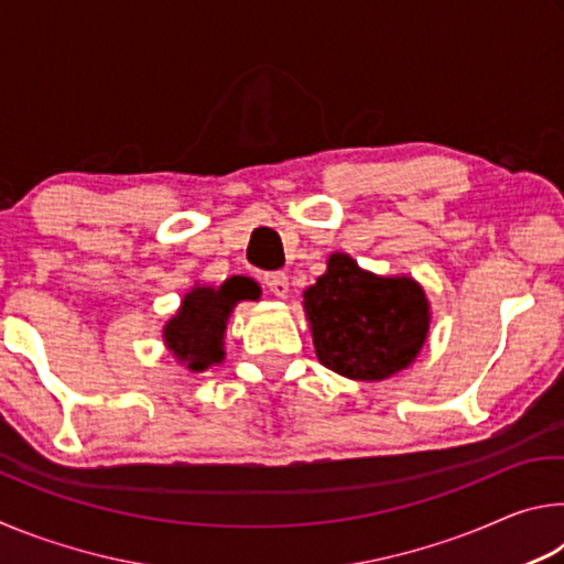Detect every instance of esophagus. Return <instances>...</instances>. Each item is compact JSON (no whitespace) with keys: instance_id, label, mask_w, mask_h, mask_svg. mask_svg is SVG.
I'll use <instances>...</instances> for the list:
<instances>
[{"instance_id":"esophagus-1","label":"esophagus","mask_w":564,"mask_h":564,"mask_svg":"<svg viewBox=\"0 0 564 564\" xmlns=\"http://www.w3.org/2000/svg\"><path fill=\"white\" fill-rule=\"evenodd\" d=\"M263 283L269 285V291L273 295H279V299H285V295H289V275H285L283 271L263 273Z\"/></svg>"}]
</instances>
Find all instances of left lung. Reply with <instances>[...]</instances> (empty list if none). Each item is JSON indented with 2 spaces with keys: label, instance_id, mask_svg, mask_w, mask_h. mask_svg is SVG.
I'll return each instance as SVG.
<instances>
[{
  "label": "left lung",
  "instance_id": "obj_1",
  "mask_svg": "<svg viewBox=\"0 0 564 564\" xmlns=\"http://www.w3.org/2000/svg\"><path fill=\"white\" fill-rule=\"evenodd\" d=\"M303 308L323 366L350 380H386L417 358L431 328V303L408 275L362 271L346 253L305 289Z\"/></svg>",
  "mask_w": 564,
  "mask_h": 564
}]
</instances>
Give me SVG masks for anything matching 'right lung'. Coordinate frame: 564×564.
Returning a JSON list of instances; mask_svg holds the SVG:
<instances>
[{
	"instance_id": "right-lung-1",
	"label": "right lung",
	"mask_w": 564,
	"mask_h": 564,
	"mask_svg": "<svg viewBox=\"0 0 564 564\" xmlns=\"http://www.w3.org/2000/svg\"><path fill=\"white\" fill-rule=\"evenodd\" d=\"M259 285L234 275L221 285H194L181 301L176 316L164 326V343L174 358L191 370H202L224 360V333L238 301L259 299Z\"/></svg>"
}]
</instances>
